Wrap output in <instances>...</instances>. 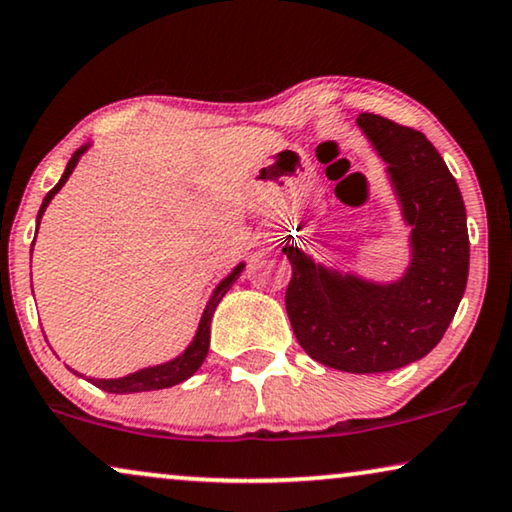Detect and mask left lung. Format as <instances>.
Instances as JSON below:
<instances>
[{
    "label": "left lung",
    "mask_w": 512,
    "mask_h": 512,
    "mask_svg": "<svg viewBox=\"0 0 512 512\" xmlns=\"http://www.w3.org/2000/svg\"><path fill=\"white\" fill-rule=\"evenodd\" d=\"M412 224V262L398 283H370L320 267L295 245L285 290L292 332L313 360L353 374L391 372L431 353L466 290L470 243L459 185L424 133L360 114Z\"/></svg>",
    "instance_id": "1"
}]
</instances>
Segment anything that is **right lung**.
Listing matches in <instances>:
<instances>
[{
    "instance_id": "right-lung-1",
    "label": "right lung",
    "mask_w": 512,
    "mask_h": 512,
    "mask_svg": "<svg viewBox=\"0 0 512 512\" xmlns=\"http://www.w3.org/2000/svg\"><path fill=\"white\" fill-rule=\"evenodd\" d=\"M86 152V147L77 149V152L72 154V159L67 161V168L63 177H60V182L56 187L51 189L49 194L44 196V203L42 208H39V215H37V229H39V220H42L46 206H49L53 196L60 192V187L65 185L67 177L72 175L74 166H77L79 156ZM34 245V241H32ZM243 271V264H238V267L231 271V274L224 278V281L217 285L213 297H210V302L206 306V311H203L201 316V323H199V330H196V337L194 342L187 346L185 353L182 356H177L175 360H170V363H163V365H154V367H145V370H138L133 374H128V377H121V379H88L93 386L102 388V391L107 393H142V391H159V388H170L175 384H180V381H185L192 377V374L199 370L203 365V360L208 356V346H210V320H213V313L217 309V304H220V299L227 295L231 285L236 283V278L241 276Z\"/></svg>"
}]
</instances>
